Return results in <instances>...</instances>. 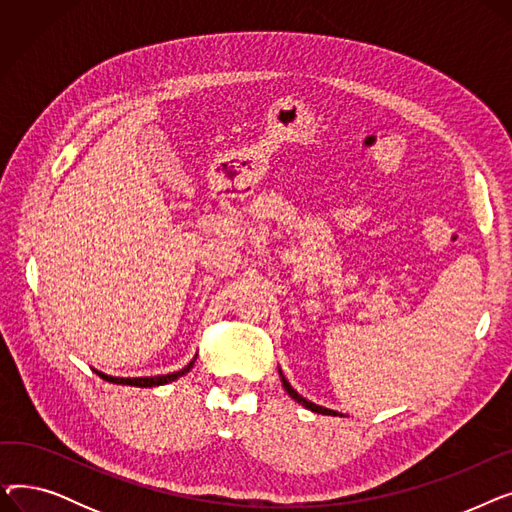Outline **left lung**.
Instances as JSON below:
<instances>
[{
  "label": "left lung",
  "instance_id": "obj_1",
  "mask_svg": "<svg viewBox=\"0 0 512 512\" xmlns=\"http://www.w3.org/2000/svg\"><path fill=\"white\" fill-rule=\"evenodd\" d=\"M280 371V380H282V386H284V390L290 394V398H294L299 402V405H303L305 409H309V411H313V413H319V415H332V417H336V415H340L342 417V413H338V411H332V409H326V407H319V405H315V402H311V400H307V398H303L297 390H294L290 384H288V380L284 378V373H282V369H278Z\"/></svg>",
  "mask_w": 512,
  "mask_h": 512
}]
</instances>
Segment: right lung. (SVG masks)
<instances>
[{
  "label": "right lung",
  "instance_id": "obj_1",
  "mask_svg": "<svg viewBox=\"0 0 512 512\" xmlns=\"http://www.w3.org/2000/svg\"><path fill=\"white\" fill-rule=\"evenodd\" d=\"M195 361H197V355H195V359H193L191 363H188L184 369H180V371H174V373H166V375H151V378H114V375H107V373H103V371H97V369H95V373L99 375L101 380H105V382H112V384H122V386H137V388H153V386H164V384H170V382H174V380L182 378L184 373H188V371L193 369Z\"/></svg>",
  "mask_w": 512,
  "mask_h": 512
}]
</instances>
